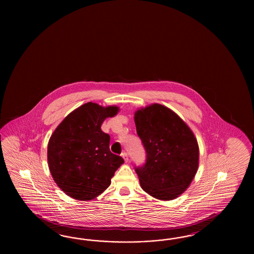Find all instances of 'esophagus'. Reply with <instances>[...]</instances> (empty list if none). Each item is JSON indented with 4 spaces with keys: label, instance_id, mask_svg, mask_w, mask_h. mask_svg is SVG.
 Here are the masks:
<instances>
[{
    "label": "esophagus",
    "instance_id": "1",
    "mask_svg": "<svg viewBox=\"0 0 254 254\" xmlns=\"http://www.w3.org/2000/svg\"><path fill=\"white\" fill-rule=\"evenodd\" d=\"M121 155H122V157H123L124 160H125V161H128V155H127V153H125V152H124V153H122V154H121Z\"/></svg>",
    "mask_w": 254,
    "mask_h": 254
}]
</instances>
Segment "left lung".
<instances>
[{
    "mask_svg": "<svg viewBox=\"0 0 254 254\" xmlns=\"http://www.w3.org/2000/svg\"><path fill=\"white\" fill-rule=\"evenodd\" d=\"M134 120L146 151L145 164L135 168L141 188L154 198L175 199L198 169L196 138L177 114L161 104L139 109Z\"/></svg>",
    "mask_w": 254,
    "mask_h": 254,
    "instance_id": "1",
    "label": "left lung"
}]
</instances>
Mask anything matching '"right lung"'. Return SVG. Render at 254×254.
<instances>
[{
	"label": "right lung",
	"mask_w": 254,
	"mask_h": 254,
	"mask_svg": "<svg viewBox=\"0 0 254 254\" xmlns=\"http://www.w3.org/2000/svg\"><path fill=\"white\" fill-rule=\"evenodd\" d=\"M117 106L87 102L64 118L47 147V161L55 183L77 200H91L111 185L124 159L110 151V136L100 127L117 115Z\"/></svg>",
	"instance_id": "right-lung-1"
}]
</instances>
